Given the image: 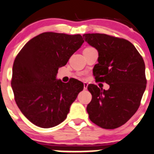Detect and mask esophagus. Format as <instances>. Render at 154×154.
Instances as JSON below:
<instances>
[{"label": "esophagus", "mask_w": 154, "mask_h": 154, "mask_svg": "<svg viewBox=\"0 0 154 154\" xmlns=\"http://www.w3.org/2000/svg\"><path fill=\"white\" fill-rule=\"evenodd\" d=\"M88 83L85 82V83H84V89H85V90H87V88H88Z\"/></svg>", "instance_id": "1"}]
</instances>
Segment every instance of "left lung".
Returning <instances> with one entry per match:
<instances>
[{
    "mask_svg": "<svg viewBox=\"0 0 154 154\" xmlns=\"http://www.w3.org/2000/svg\"><path fill=\"white\" fill-rule=\"evenodd\" d=\"M85 42L99 53L93 69L107 90L90 84L92 100L87 107L90 121L104 129L122 126L136 112L146 88L145 65L136 47L128 41L105 34H84Z\"/></svg>",
    "mask_w": 154,
    "mask_h": 154,
    "instance_id": "left-lung-1",
    "label": "left lung"
}]
</instances>
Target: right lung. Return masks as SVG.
<instances>
[{
    "label": "right lung",
    "instance_id": "add662e5",
    "mask_svg": "<svg viewBox=\"0 0 154 154\" xmlns=\"http://www.w3.org/2000/svg\"><path fill=\"white\" fill-rule=\"evenodd\" d=\"M84 42L81 35L44 32L19 52L11 86L17 105L32 124L50 128L66 118L84 85L75 79L64 83L56 75L58 68L66 65Z\"/></svg>",
    "mask_w": 154,
    "mask_h": 154
}]
</instances>
